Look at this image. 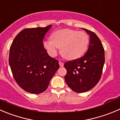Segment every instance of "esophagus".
<instances>
[{"mask_svg": "<svg viewBox=\"0 0 120 120\" xmlns=\"http://www.w3.org/2000/svg\"><path fill=\"white\" fill-rule=\"evenodd\" d=\"M59 65H60V67H63V66H64V63L61 62V61H59Z\"/></svg>", "mask_w": 120, "mask_h": 120, "instance_id": "esophagus-1", "label": "esophagus"}]
</instances>
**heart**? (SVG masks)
Here are the masks:
<instances>
[{"label": "heart", "mask_w": 120, "mask_h": 120, "mask_svg": "<svg viewBox=\"0 0 120 120\" xmlns=\"http://www.w3.org/2000/svg\"><path fill=\"white\" fill-rule=\"evenodd\" d=\"M52 40H45L43 46L51 56H55L59 48L64 57L68 60L79 59L85 53L89 43L88 36L82 31L62 29L51 35Z\"/></svg>", "instance_id": "obj_1"}]
</instances>
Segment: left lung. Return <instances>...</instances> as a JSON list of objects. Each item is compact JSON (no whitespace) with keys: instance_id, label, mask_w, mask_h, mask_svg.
Returning <instances> with one entry per match:
<instances>
[{"instance_id":"8db88e82","label":"left lung","mask_w":120,"mask_h":120,"mask_svg":"<svg viewBox=\"0 0 120 120\" xmlns=\"http://www.w3.org/2000/svg\"><path fill=\"white\" fill-rule=\"evenodd\" d=\"M84 30L90 35L87 52L81 57L65 63L67 74L65 81L75 93H83L92 89L101 77L105 62L104 49L101 41L94 32Z\"/></svg>"}]
</instances>
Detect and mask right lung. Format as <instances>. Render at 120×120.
<instances>
[{"mask_svg": "<svg viewBox=\"0 0 120 120\" xmlns=\"http://www.w3.org/2000/svg\"><path fill=\"white\" fill-rule=\"evenodd\" d=\"M51 27L23 29L10 46L9 63L13 76L30 93L45 91L60 67L59 61L51 57L43 46V40Z\"/></svg>", "mask_w": 120, "mask_h": 120, "instance_id": "obj_1", "label": "right lung"}]
</instances>
